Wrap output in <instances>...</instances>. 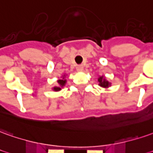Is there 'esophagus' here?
Here are the masks:
<instances>
[{
  "label": "esophagus",
  "instance_id": "esophagus-1",
  "mask_svg": "<svg viewBox=\"0 0 153 153\" xmlns=\"http://www.w3.org/2000/svg\"><path fill=\"white\" fill-rule=\"evenodd\" d=\"M77 71H83L84 70V65H77L76 67Z\"/></svg>",
  "mask_w": 153,
  "mask_h": 153
}]
</instances>
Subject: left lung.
I'll return each instance as SVG.
<instances>
[{"label": "left lung", "mask_w": 153, "mask_h": 153, "mask_svg": "<svg viewBox=\"0 0 153 153\" xmlns=\"http://www.w3.org/2000/svg\"><path fill=\"white\" fill-rule=\"evenodd\" d=\"M98 82H99V85L100 87L104 88H109L111 86V83L108 82L107 79L105 78V76H99L98 78Z\"/></svg>", "instance_id": "8db88e82"}]
</instances>
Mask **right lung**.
Masks as SVG:
<instances>
[{
    "mask_svg": "<svg viewBox=\"0 0 153 153\" xmlns=\"http://www.w3.org/2000/svg\"><path fill=\"white\" fill-rule=\"evenodd\" d=\"M66 74H64V75H62L60 77V79L57 81L58 82V86H54V87L52 88V90H54L55 92H58L60 91L61 90L62 88H64L65 86L66 82H67V80H66Z\"/></svg>",
    "mask_w": 153,
    "mask_h": 153,
    "instance_id": "1",
    "label": "right lung"
}]
</instances>
